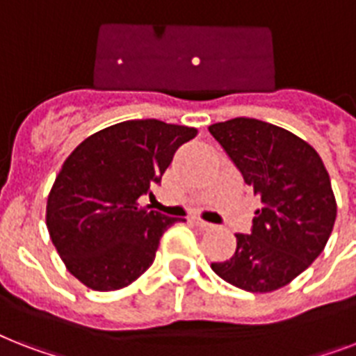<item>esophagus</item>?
Segmentation results:
<instances>
[{
    "mask_svg": "<svg viewBox=\"0 0 356 356\" xmlns=\"http://www.w3.org/2000/svg\"><path fill=\"white\" fill-rule=\"evenodd\" d=\"M192 222H194L195 225H197V227L201 229V231H211V229L214 227V225H212V223L205 222V220H201V218H194V220H192Z\"/></svg>",
    "mask_w": 356,
    "mask_h": 356,
    "instance_id": "1",
    "label": "esophagus"
}]
</instances>
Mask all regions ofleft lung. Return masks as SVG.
<instances>
[{
    "mask_svg": "<svg viewBox=\"0 0 356 356\" xmlns=\"http://www.w3.org/2000/svg\"><path fill=\"white\" fill-rule=\"evenodd\" d=\"M222 144L260 197L251 234H236V251L211 268L245 292L279 290L325 249L337 220V200L321 156L286 129L254 118L214 123Z\"/></svg>",
    "mask_w": 356,
    "mask_h": 356,
    "instance_id": "8db88e82",
    "label": "left lung"
}]
</instances>
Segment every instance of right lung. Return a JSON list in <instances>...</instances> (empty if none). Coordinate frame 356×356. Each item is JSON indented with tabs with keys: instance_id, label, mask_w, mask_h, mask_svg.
<instances>
[{
	"instance_id": "1",
	"label": "right lung",
	"mask_w": 356,
	"mask_h": 356,
	"mask_svg": "<svg viewBox=\"0 0 356 356\" xmlns=\"http://www.w3.org/2000/svg\"><path fill=\"white\" fill-rule=\"evenodd\" d=\"M197 129L129 120L90 134L64 161L47 195L46 225L66 270L96 292L129 286L181 218L140 203Z\"/></svg>"
}]
</instances>
